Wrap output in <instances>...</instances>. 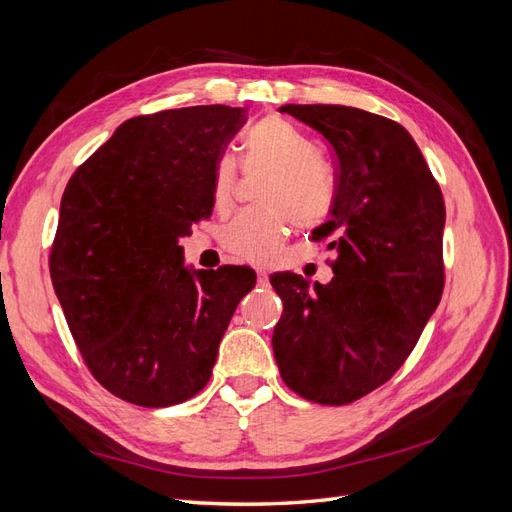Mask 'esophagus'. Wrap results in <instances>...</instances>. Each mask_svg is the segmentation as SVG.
Returning a JSON list of instances; mask_svg holds the SVG:
<instances>
[{"label": "esophagus", "mask_w": 512, "mask_h": 512, "mask_svg": "<svg viewBox=\"0 0 512 512\" xmlns=\"http://www.w3.org/2000/svg\"><path fill=\"white\" fill-rule=\"evenodd\" d=\"M256 275H258V284L265 286V284L269 282V273H267L265 269H258V271H256Z\"/></svg>", "instance_id": "esophagus-1"}]
</instances>
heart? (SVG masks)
Segmentation results:
<instances>
[{
  "label": "heart",
  "instance_id": "obj_1",
  "mask_svg": "<svg viewBox=\"0 0 512 512\" xmlns=\"http://www.w3.org/2000/svg\"><path fill=\"white\" fill-rule=\"evenodd\" d=\"M243 162L247 168H271L262 203L273 209L241 211L224 232L222 243L230 256L269 265L294 224L312 228L329 218L335 205V183L320 162V151L290 121L267 117L243 136ZM239 168L230 156H222L213 168V200L226 209L235 198Z\"/></svg>",
  "mask_w": 512,
  "mask_h": 512
}]
</instances>
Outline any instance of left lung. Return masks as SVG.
Wrapping results in <instances>:
<instances>
[{
	"mask_svg": "<svg viewBox=\"0 0 512 512\" xmlns=\"http://www.w3.org/2000/svg\"><path fill=\"white\" fill-rule=\"evenodd\" d=\"M282 113L327 138L337 158L331 220L314 241L335 250L333 280L271 277L284 301L273 331L282 380L297 395L344 406L404 365L444 288V198L404 126L339 104Z\"/></svg>",
	"mask_w": 512,
	"mask_h": 512,
	"instance_id": "1",
	"label": "left lung"
}]
</instances>
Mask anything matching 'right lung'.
Here are the masks:
<instances>
[{
  "mask_svg": "<svg viewBox=\"0 0 512 512\" xmlns=\"http://www.w3.org/2000/svg\"><path fill=\"white\" fill-rule=\"evenodd\" d=\"M243 108L188 106L123 121L70 177L51 280L94 378L123 401L166 408L211 378L250 267L192 269L179 239L213 211V168Z\"/></svg>",
  "mask_w": 512,
  "mask_h": 512,
  "instance_id": "right-lung-1",
  "label": "right lung"
}]
</instances>
